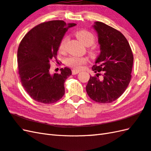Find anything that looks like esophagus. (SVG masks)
<instances>
[{
	"label": "esophagus",
	"instance_id": "obj_1",
	"mask_svg": "<svg viewBox=\"0 0 151 151\" xmlns=\"http://www.w3.org/2000/svg\"><path fill=\"white\" fill-rule=\"evenodd\" d=\"M80 72V70H78V69H73L72 70V74L74 75H76L78 74V73Z\"/></svg>",
	"mask_w": 151,
	"mask_h": 151
}]
</instances>
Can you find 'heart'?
<instances>
[{
    "label": "heart",
    "instance_id": "1",
    "mask_svg": "<svg viewBox=\"0 0 151 151\" xmlns=\"http://www.w3.org/2000/svg\"><path fill=\"white\" fill-rule=\"evenodd\" d=\"M77 37L82 42V43L86 45V46H90L92 45L96 40V37L94 35L87 30H80L76 33ZM69 40L68 37H64L61 40L59 44V51L60 52H64L66 50V45H67L68 41ZM93 55L95 54V51H91ZM88 61L86 57H70L66 60V64L69 67H71L75 69H80L82 68V65L86 64Z\"/></svg>",
    "mask_w": 151,
    "mask_h": 151
}]
</instances>
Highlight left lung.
I'll return each instance as SVG.
<instances>
[{
	"mask_svg": "<svg viewBox=\"0 0 151 151\" xmlns=\"http://www.w3.org/2000/svg\"><path fill=\"white\" fill-rule=\"evenodd\" d=\"M99 37L100 54L92 70L96 76H91L86 91L93 100L101 104L117 100L131 79L133 55L127 40L120 31L101 22L93 26ZM103 73L101 79L97 78Z\"/></svg>",
	"mask_w": 151,
	"mask_h": 151,
	"instance_id": "obj_1",
	"label": "left lung"
}]
</instances>
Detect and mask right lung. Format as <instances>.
<instances>
[{
    "instance_id": "add662e5",
    "label": "right lung",
    "mask_w": 151,
    "mask_h": 151,
    "mask_svg": "<svg viewBox=\"0 0 151 151\" xmlns=\"http://www.w3.org/2000/svg\"><path fill=\"white\" fill-rule=\"evenodd\" d=\"M63 20H51L34 27L21 40L17 52L19 74L21 83L34 100L52 104L65 93L64 83L71 75L68 68L60 73L51 75L50 62L57 60L60 42L69 27Z\"/></svg>"
}]
</instances>
